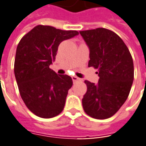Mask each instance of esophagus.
<instances>
[{
    "label": "esophagus",
    "mask_w": 146,
    "mask_h": 146,
    "mask_svg": "<svg viewBox=\"0 0 146 146\" xmlns=\"http://www.w3.org/2000/svg\"><path fill=\"white\" fill-rule=\"evenodd\" d=\"M72 79H73V82H77V81H81V79H80L79 77H76V76H73V77H72Z\"/></svg>",
    "instance_id": "obj_1"
}]
</instances>
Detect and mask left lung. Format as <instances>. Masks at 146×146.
Wrapping results in <instances>:
<instances>
[{
	"label": "left lung",
	"instance_id": "left-lung-1",
	"mask_svg": "<svg viewBox=\"0 0 146 146\" xmlns=\"http://www.w3.org/2000/svg\"><path fill=\"white\" fill-rule=\"evenodd\" d=\"M90 48L89 67L98 69L97 84L85 81L87 91L82 99L86 114L107 119L126 101L134 77L131 53L122 39L105 28L80 31Z\"/></svg>",
	"mask_w": 146,
	"mask_h": 146
}]
</instances>
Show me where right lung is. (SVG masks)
Returning a JSON list of instances; mask_svg holds the SVG:
<instances>
[{"mask_svg":"<svg viewBox=\"0 0 146 146\" xmlns=\"http://www.w3.org/2000/svg\"><path fill=\"white\" fill-rule=\"evenodd\" d=\"M76 30L39 25L21 39L17 47L14 74L20 95L36 116L52 118L60 114L73 80L49 68L63 40L77 35Z\"/></svg>","mask_w":146,"mask_h":146,"instance_id":"right-lung-1","label":"right lung"}]
</instances>
